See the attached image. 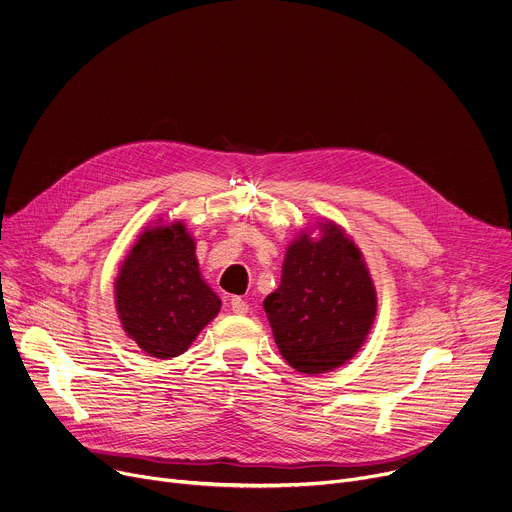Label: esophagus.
I'll return each mask as SVG.
<instances>
[{"label":"esophagus","mask_w":512,"mask_h":512,"mask_svg":"<svg viewBox=\"0 0 512 512\" xmlns=\"http://www.w3.org/2000/svg\"><path fill=\"white\" fill-rule=\"evenodd\" d=\"M231 310L235 314H247L249 312V304L243 300V298H233L231 300Z\"/></svg>","instance_id":"obj_1"}]
</instances>
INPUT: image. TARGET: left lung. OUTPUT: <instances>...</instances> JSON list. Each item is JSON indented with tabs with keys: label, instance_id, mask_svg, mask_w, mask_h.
<instances>
[{
	"label": "left lung",
	"instance_id": "8db88e82",
	"mask_svg": "<svg viewBox=\"0 0 512 512\" xmlns=\"http://www.w3.org/2000/svg\"><path fill=\"white\" fill-rule=\"evenodd\" d=\"M322 239L289 245L281 283L263 302L281 356L300 373L332 371L356 354L377 314V296L356 245L336 225Z\"/></svg>",
	"mask_w": 512,
	"mask_h": 512
}]
</instances>
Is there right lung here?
I'll list each match as a JSON object with an SVG mask.
<instances>
[{
    "instance_id": "add662e5",
    "label": "right lung",
    "mask_w": 512,
    "mask_h": 512,
    "mask_svg": "<svg viewBox=\"0 0 512 512\" xmlns=\"http://www.w3.org/2000/svg\"><path fill=\"white\" fill-rule=\"evenodd\" d=\"M115 300L127 336L156 358L182 354L221 310L182 223L139 237L117 275Z\"/></svg>"
}]
</instances>
